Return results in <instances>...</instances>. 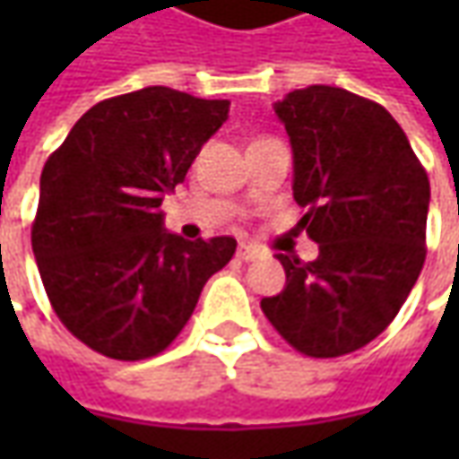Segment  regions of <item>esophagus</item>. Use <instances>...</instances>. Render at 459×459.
<instances>
[{
    "instance_id": "34e87169",
    "label": "esophagus",
    "mask_w": 459,
    "mask_h": 459,
    "mask_svg": "<svg viewBox=\"0 0 459 459\" xmlns=\"http://www.w3.org/2000/svg\"><path fill=\"white\" fill-rule=\"evenodd\" d=\"M238 257L239 260H245V263H253V260H257V257H263V250L255 247V245H239Z\"/></svg>"
}]
</instances>
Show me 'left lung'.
<instances>
[{"mask_svg": "<svg viewBox=\"0 0 459 459\" xmlns=\"http://www.w3.org/2000/svg\"><path fill=\"white\" fill-rule=\"evenodd\" d=\"M293 151L299 224L319 245L304 263L278 255L286 289L260 301L293 350L340 358L376 340L414 289L427 257L429 178L380 104L337 86L275 101Z\"/></svg>", "mask_w": 459, "mask_h": 459, "instance_id": "8db88e82", "label": "left lung"}]
</instances>
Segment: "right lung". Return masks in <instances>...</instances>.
I'll return each mask as SVG.
<instances>
[{
  "label": "right lung",
  "instance_id": "1",
  "mask_svg": "<svg viewBox=\"0 0 459 459\" xmlns=\"http://www.w3.org/2000/svg\"><path fill=\"white\" fill-rule=\"evenodd\" d=\"M230 115L227 99L148 86L94 104L40 176L32 253L65 329L112 360L163 352L235 238H178L163 196Z\"/></svg>",
  "mask_w": 459,
  "mask_h": 459
}]
</instances>
